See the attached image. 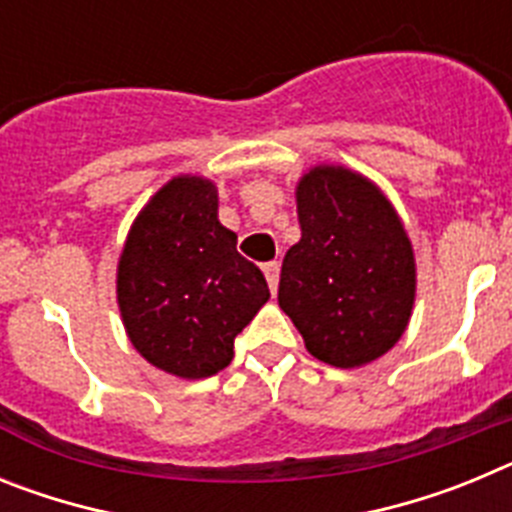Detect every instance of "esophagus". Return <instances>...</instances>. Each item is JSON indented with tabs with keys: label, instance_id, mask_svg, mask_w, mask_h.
<instances>
[{
	"label": "esophagus",
	"instance_id": "1",
	"mask_svg": "<svg viewBox=\"0 0 512 512\" xmlns=\"http://www.w3.org/2000/svg\"><path fill=\"white\" fill-rule=\"evenodd\" d=\"M264 277H266V282H269L271 292H277V287H279V264L277 261H269V264H264Z\"/></svg>",
	"mask_w": 512,
	"mask_h": 512
}]
</instances>
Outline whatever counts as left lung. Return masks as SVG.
I'll return each instance as SVG.
<instances>
[{"label":"left lung","instance_id":"1","mask_svg":"<svg viewBox=\"0 0 512 512\" xmlns=\"http://www.w3.org/2000/svg\"><path fill=\"white\" fill-rule=\"evenodd\" d=\"M302 238L279 277V307L318 361L356 369L402 338L415 305V253L387 194L346 166L318 164L295 189Z\"/></svg>","mask_w":512,"mask_h":512}]
</instances>
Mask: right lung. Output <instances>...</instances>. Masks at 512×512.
Instances as JSON below:
<instances>
[{
	"label": "right lung",
	"mask_w": 512,
	"mask_h": 512,
	"mask_svg": "<svg viewBox=\"0 0 512 512\" xmlns=\"http://www.w3.org/2000/svg\"><path fill=\"white\" fill-rule=\"evenodd\" d=\"M235 243L205 176H174L143 205L117 261V307L148 364L179 379L230 364L235 336L269 300L264 274Z\"/></svg>",
	"instance_id": "1"
}]
</instances>
